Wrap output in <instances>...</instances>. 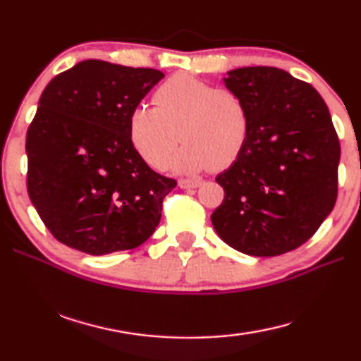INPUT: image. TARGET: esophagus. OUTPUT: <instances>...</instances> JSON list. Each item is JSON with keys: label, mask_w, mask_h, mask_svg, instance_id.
Instances as JSON below:
<instances>
[{"label": "esophagus", "mask_w": 361, "mask_h": 361, "mask_svg": "<svg viewBox=\"0 0 361 361\" xmlns=\"http://www.w3.org/2000/svg\"><path fill=\"white\" fill-rule=\"evenodd\" d=\"M200 185H202V180H180L178 181V186L183 188V189H189V188H199Z\"/></svg>", "instance_id": "34e87169"}]
</instances>
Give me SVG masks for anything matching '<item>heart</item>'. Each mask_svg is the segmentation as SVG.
Wrapping results in <instances>:
<instances>
[{
	"label": "heart",
	"instance_id": "obj_1",
	"mask_svg": "<svg viewBox=\"0 0 361 361\" xmlns=\"http://www.w3.org/2000/svg\"><path fill=\"white\" fill-rule=\"evenodd\" d=\"M154 105H138L129 118L130 142L151 167H166L180 138L186 145L172 161L178 173L224 170L245 149L250 114L234 90L176 73L156 90Z\"/></svg>",
	"mask_w": 361,
	"mask_h": 361
}]
</instances>
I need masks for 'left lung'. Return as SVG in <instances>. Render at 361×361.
Wrapping results in <instances>:
<instances>
[{"label":"left lung","instance_id":"8db88e82","mask_svg":"<svg viewBox=\"0 0 361 361\" xmlns=\"http://www.w3.org/2000/svg\"><path fill=\"white\" fill-rule=\"evenodd\" d=\"M250 114V137L237 161L216 176L224 189L212 224L223 242L252 256L302 245L338 197L341 146L326 103L312 85L274 66L228 71Z\"/></svg>","mask_w":361,"mask_h":361}]
</instances>
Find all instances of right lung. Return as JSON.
Listing matches in <instances>:
<instances>
[{
	"instance_id": "add662e5",
	"label": "right lung",
	"mask_w": 361,
	"mask_h": 361,
	"mask_svg": "<svg viewBox=\"0 0 361 361\" xmlns=\"http://www.w3.org/2000/svg\"><path fill=\"white\" fill-rule=\"evenodd\" d=\"M162 78L84 60L42 90L27 132V188L59 242L99 256L137 248L156 231L176 181L133 148L129 118Z\"/></svg>"
}]
</instances>
